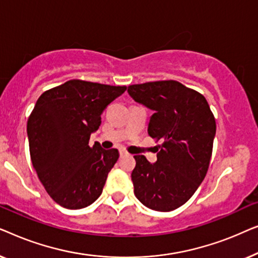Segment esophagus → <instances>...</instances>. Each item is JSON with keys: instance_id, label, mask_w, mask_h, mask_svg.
Wrapping results in <instances>:
<instances>
[{"instance_id": "34e87169", "label": "esophagus", "mask_w": 258, "mask_h": 258, "mask_svg": "<svg viewBox=\"0 0 258 258\" xmlns=\"http://www.w3.org/2000/svg\"><path fill=\"white\" fill-rule=\"evenodd\" d=\"M124 156H128V153L124 150H119V157H124Z\"/></svg>"}]
</instances>
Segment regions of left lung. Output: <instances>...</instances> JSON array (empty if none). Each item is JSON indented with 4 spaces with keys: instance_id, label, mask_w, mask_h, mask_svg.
<instances>
[{
    "instance_id": "8db88e82",
    "label": "left lung",
    "mask_w": 258,
    "mask_h": 258,
    "mask_svg": "<svg viewBox=\"0 0 258 258\" xmlns=\"http://www.w3.org/2000/svg\"><path fill=\"white\" fill-rule=\"evenodd\" d=\"M128 93L154 111L148 134L162 142L155 163L143 155L134 156V194L149 209H177L207 175L216 135L213 112L203 95L177 81L133 84Z\"/></svg>"
}]
</instances>
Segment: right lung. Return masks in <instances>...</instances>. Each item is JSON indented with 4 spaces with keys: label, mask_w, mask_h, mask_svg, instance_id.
I'll return each mask as SVG.
<instances>
[{
    "label": "right lung",
    "mask_w": 258,
    "mask_h": 258,
    "mask_svg": "<svg viewBox=\"0 0 258 258\" xmlns=\"http://www.w3.org/2000/svg\"><path fill=\"white\" fill-rule=\"evenodd\" d=\"M126 87L70 80L44 91L28 118L31 163L52 200L67 209H82L103 190L117 149L89 146L101 114Z\"/></svg>",
    "instance_id": "obj_1"
}]
</instances>
